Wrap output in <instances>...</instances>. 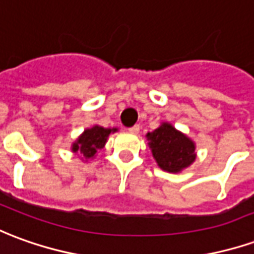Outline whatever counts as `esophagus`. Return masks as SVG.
<instances>
[{
    "instance_id": "esophagus-1",
    "label": "esophagus",
    "mask_w": 254,
    "mask_h": 254,
    "mask_svg": "<svg viewBox=\"0 0 254 254\" xmlns=\"http://www.w3.org/2000/svg\"><path fill=\"white\" fill-rule=\"evenodd\" d=\"M129 132H130V133H139L140 132V127H139V125H134V127H129Z\"/></svg>"
}]
</instances>
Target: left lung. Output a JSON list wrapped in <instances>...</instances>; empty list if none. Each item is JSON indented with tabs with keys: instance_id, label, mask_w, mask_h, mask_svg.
Instances as JSON below:
<instances>
[{
	"instance_id": "left-lung-1",
	"label": "left lung",
	"mask_w": 254,
	"mask_h": 254,
	"mask_svg": "<svg viewBox=\"0 0 254 254\" xmlns=\"http://www.w3.org/2000/svg\"><path fill=\"white\" fill-rule=\"evenodd\" d=\"M147 140L158 166L169 173L182 172L196 158L194 141L168 122L147 133Z\"/></svg>"
}]
</instances>
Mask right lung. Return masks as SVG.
Instances as JSON below:
<instances>
[{
  "mask_svg": "<svg viewBox=\"0 0 254 254\" xmlns=\"http://www.w3.org/2000/svg\"><path fill=\"white\" fill-rule=\"evenodd\" d=\"M114 132H117V127L109 129V127H99V125L85 129L84 133L72 143V152L79 154L85 159H90V158L95 157V154L99 150H102L104 147L106 141L109 139L110 133Z\"/></svg>",
  "mask_w": 254,
  "mask_h": 254,
  "instance_id": "obj_1",
  "label": "right lung"
}]
</instances>
